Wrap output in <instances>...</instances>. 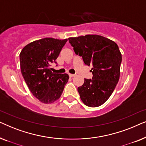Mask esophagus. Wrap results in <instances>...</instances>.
<instances>
[{"label":"esophagus","mask_w":146,"mask_h":146,"mask_svg":"<svg viewBox=\"0 0 146 146\" xmlns=\"http://www.w3.org/2000/svg\"><path fill=\"white\" fill-rule=\"evenodd\" d=\"M69 76H70V77H74V76H75L76 74H69Z\"/></svg>","instance_id":"34e87169"}]
</instances>
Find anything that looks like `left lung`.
<instances>
[{
    "instance_id": "obj_1",
    "label": "left lung",
    "mask_w": 146,
    "mask_h": 146,
    "mask_svg": "<svg viewBox=\"0 0 146 146\" xmlns=\"http://www.w3.org/2000/svg\"><path fill=\"white\" fill-rule=\"evenodd\" d=\"M76 54L82 57L86 65L92 66V79H84L78 88L85 105L98 107L108 100L119 78L121 54L114 42L99 35H86L68 38Z\"/></svg>"
}]
</instances>
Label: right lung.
<instances>
[{"label": "right lung", "mask_w": 146, "mask_h": 146, "mask_svg": "<svg viewBox=\"0 0 146 146\" xmlns=\"http://www.w3.org/2000/svg\"><path fill=\"white\" fill-rule=\"evenodd\" d=\"M68 40L52 38L34 41L20 54L21 72L34 96L41 102L50 104L60 98L69 79L67 74H54L50 68Z\"/></svg>", "instance_id": "add662e5"}]
</instances>
